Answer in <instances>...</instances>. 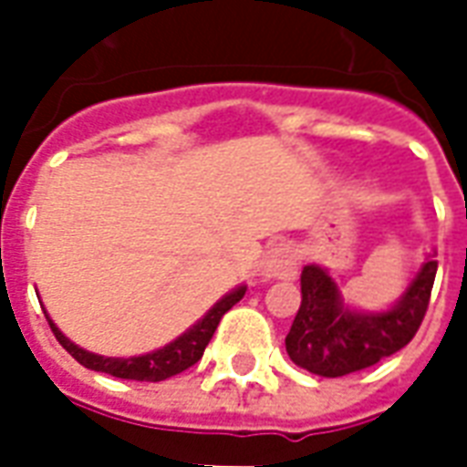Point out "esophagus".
Listing matches in <instances>:
<instances>
[{
    "instance_id": "34e87169",
    "label": "esophagus",
    "mask_w": 467,
    "mask_h": 467,
    "mask_svg": "<svg viewBox=\"0 0 467 467\" xmlns=\"http://www.w3.org/2000/svg\"><path fill=\"white\" fill-rule=\"evenodd\" d=\"M297 265H300V257L295 253V247L285 243L273 244L265 254L260 275L265 280H293L297 275Z\"/></svg>"
}]
</instances>
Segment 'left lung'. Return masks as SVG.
Masks as SVG:
<instances>
[{
	"label": "left lung",
	"mask_w": 467,
	"mask_h": 467,
	"mask_svg": "<svg viewBox=\"0 0 467 467\" xmlns=\"http://www.w3.org/2000/svg\"><path fill=\"white\" fill-rule=\"evenodd\" d=\"M438 263L425 254L405 293L388 310H355L320 265H305L300 275L303 303L295 315L285 348L295 365L323 378H340L365 370L410 343L418 333Z\"/></svg>",
	"instance_id": "left-lung-1"
}]
</instances>
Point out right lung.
<instances>
[{"label":"right lung","mask_w":467,"mask_h":467,"mask_svg":"<svg viewBox=\"0 0 467 467\" xmlns=\"http://www.w3.org/2000/svg\"><path fill=\"white\" fill-rule=\"evenodd\" d=\"M244 290H247V285H237L234 290L223 295V297H220V300H217V303H214L213 307L190 327V330H184L180 337H174L172 343H167L164 348H160V350L134 355V358H105V355L85 350V348H79V345L72 343V340L57 327L55 320H52L49 315H45L47 320H49L52 333H55V337L59 340V345H62L79 365H85L89 370L107 372V375H112V378H122V380L160 382L167 380V378H172L177 372L187 370V368H192L194 362L202 358L204 348L213 340V335L214 330H217L220 320H223V315L227 313L233 305H237L243 300Z\"/></svg>","instance_id":"add662e5"}]
</instances>
